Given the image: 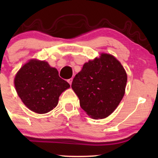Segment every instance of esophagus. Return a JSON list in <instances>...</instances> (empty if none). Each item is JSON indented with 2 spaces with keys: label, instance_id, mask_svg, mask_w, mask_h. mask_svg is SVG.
<instances>
[{
  "label": "esophagus",
  "instance_id": "1",
  "mask_svg": "<svg viewBox=\"0 0 158 158\" xmlns=\"http://www.w3.org/2000/svg\"><path fill=\"white\" fill-rule=\"evenodd\" d=\"M68 81L69 84L71 85L72 84V81H73V78H70V79H69L68 80Z\"/></svg>",
  "mask_w": 158,
  "mask_h": 158
}]
</instances>
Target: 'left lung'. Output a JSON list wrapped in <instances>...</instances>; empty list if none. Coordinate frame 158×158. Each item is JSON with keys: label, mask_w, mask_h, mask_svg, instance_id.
I'll return each mask as SVG.
<instances>
[{"label": "left lung", "mask_w": 158, "mask_h": 158, "mask_svg": "<svg viewBox=\"0 0 158 158\" xmlns=\"http://www.w3.org/2000/svg\"><path fill=\"white\" fill-rule=\"evenodd\" d=\"M127 75L120 62L109 54L102 53L83 65L71 87L81 108L94 119L109 116L125 94Z\"/></svg>", "instance_id": "left-lung-1"}]
</instances>
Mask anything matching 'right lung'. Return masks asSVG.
<instances>
[{
	"instance_id": "obj_1",
	"label": "right lung",
	"mask_w": 158,
	"mask_h": 158,
	"mask_svg": "<svg viewBox=\"0 0 158 158\" xmlns=\"http://www.w3.org/2000/svg\"><path fill=\"white\" fill-rule=\"evenodd\" d=\"M19 97L29 109L45 114L57 106L61 94L70 88L59 77L56 68L44 61L30 60L19 70L15 78Z\"/></svg>"
}]
</instances>
